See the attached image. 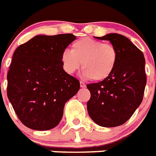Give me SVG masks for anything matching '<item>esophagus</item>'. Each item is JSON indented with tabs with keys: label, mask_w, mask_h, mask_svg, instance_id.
I'll list each match as a JSON object with an SVG mask.
<instances>
[{
	"label": "esophagus",
	"mask_w": 156,
	"mask_h": 156,
	"mask_svg": "<svg viewBox=\"0 0 156 156\" xmlns=\"http://www.w3.org/2000/svg\"><path fill=\"white\" fill-rule=\"evenodd\" d=\"M80 88H85L86 87V84H84V82H82V81L80 82Z\"/></svg>",
	"instance_id": "1"
}]
</instances>
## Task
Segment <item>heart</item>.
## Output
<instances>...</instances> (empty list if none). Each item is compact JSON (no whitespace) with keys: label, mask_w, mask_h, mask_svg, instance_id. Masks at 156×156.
Returning <instances> with one entry per match:
<instances>
[{"label":"heart","mask_w":156,"mask_h":156,"mask_svg":"<svg viewBox=\"0 0 156 156\" xmlns=\"http://www.w3.org/2000/svg\"><path fill=\"white\" fill-rule=\"evenodd\" d=\"M118 54L112 44L91 38H83L72 43L70 51L61 55V63L67 73L73 74L81 65L82 76L94 81H103L113 72Z\"/></svg>","instance_id":"b5f03b06"}]
</instances>
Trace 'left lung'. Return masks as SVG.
Segmentation results:
<instances>
[{"label": "left lung", "instance_id": "8db88e82", "mask_svg": "<svg viewBox=\"0 0 156 156\" xmlns=\"http://www.w3.org/2000/svg\"><path fill=\"white\" fill-rule=\"evenodd\" d=\"M100 40L109 41L118 54L116 68L109 78L89 84L91 98L87 103L92 120L103 127H114L129 120L143 101L147 84L145 58L131 41L111 33Z\"/></svg>", "mask_w": 156, "mask_h": 156}]
</instances>
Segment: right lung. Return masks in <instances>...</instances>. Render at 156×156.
I'll use <instances>...</instances> for the list:
<instances>
[{
    "instance_id": "right-lung-1",
    "label": "right lung",
    "mask_w": 156,
    "mask_h": 156,
    "mask_svg": "<svg viewBox=\"0 0 156 156\" xmlns=\"http://www.w3.org/2000/svg\"><path fill=\"white\" fill-rule=\"evenodd\" d=\"M76 37L38 34L13 53L7 75V96L20 121L30 129L47 130L63 118L66 102L80 81L63 70L61 55Z\"/></svg>"
}]
</instances>
